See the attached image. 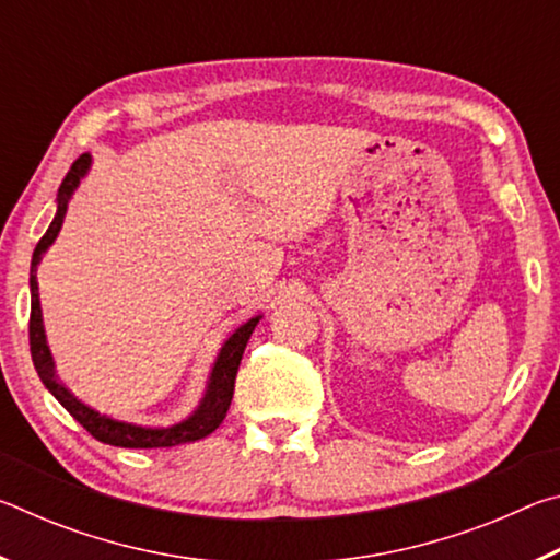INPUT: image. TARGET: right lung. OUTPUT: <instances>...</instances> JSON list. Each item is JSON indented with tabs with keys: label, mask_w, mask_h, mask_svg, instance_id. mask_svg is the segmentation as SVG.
<instances>
[{
	"label": "right lung",
	"mask_w": 560,
	"mask_h": 560,
	"mask_svg": "<svg viewBox=\"0 0 560 560\" xmlns=\"http://www.w3.org/2000/svg\"><path fill=\"white\" fill-rule=\"evenodd\" d=\"M91 167V155L83 153L75 163L71 165L69 173H66L63 183L59 187V195H56V217L49 224V230L39 240L32 257V271H30V287H32V316H30V346H32V360L36 373H39L42 383L46 385L56 400H59L66 410L73 415V420L83 424L86 432H91L98 442L113 444V447H130V450H153V447H175V444L195 442L202 440L207 434H212L220 428L226 410H230L232 395H234V381L236 371H240L242 353L246 343H249L252 330L257 328L261 316H254L240 326L234 334L224 340L220 348V355H217L210 381H207V390L202 395L197 410L187 417V420L170 424V428H143V424H132L122 420H113L108 415H101L93 410L86 402H81L69 387L59 383L54 371V358L51 350L46 346V334H44V318H42V303H39V283H36V271H39V261L44 252L54 244L56 236L61 232L66 210H69V200L75 192V187L81 185V179L86 177Z\"/></svg>",
	"instance_id": "right-lung-1"
}]
</instances>
